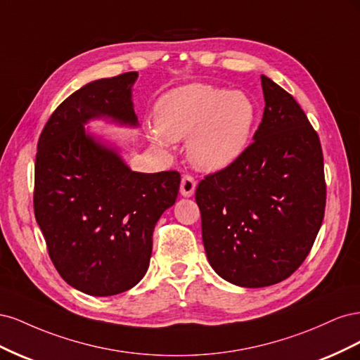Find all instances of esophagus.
I'll list each match as a JSON object with an SVG mask.
<instances>
[{
    "label": "esophagus",
    "instance_id": "esophagus-1",
    "mask_svg": "<svg viewBox=\"0 0 360 360\" xmlns=\"http://www.w3.org/2000/svg\"><path fill=\"white\" fill-rule=\"evenodd\" d=\"M195 188H197V181L193 180L192 176H183L180 183V193L181 197L189 198L195 193Z\"/></svg>",
    "mask_w": 360,
    "mask_h": 360
}]
</instances>
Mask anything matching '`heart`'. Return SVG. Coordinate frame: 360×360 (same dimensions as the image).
<instances>
[{
	"mask_svg": "<svg viewBox=\"0 0 360 360\" xmlns=\"http://www.w3.org/2000/svg\"><path fill=\"white\" fill-rule=\"evenodd\" d=\"M158 124L147 127L155 144L188 141L195 168L217 172L243 155L257 120V105L242 90L191 84L167 93L156 106Z\"/></svg>",
	"mask_w": 360,
	"mask_h": 360,
	"instance_id": "obj_1",
	"label": "heart"
}]
</instances>
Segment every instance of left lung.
<instances>
[{
    "label": "left lung",
    "instance_id": "8db88e82",
    "mask_svg": "<svg viewBox=\"0 0 360 360\" xmlns=\"http://www.w3.org/2000/svg\"><path fill=\"white\" fill-rule=\"evenodd\" d=\"M264 114L243 155L200 181L205 255L222 279L261 288L294 274L324 217L319 135L294 97L261 75Z\"/></svg>",
    "mask_w": 360,
    "mask_h": 360
}]
</instances>
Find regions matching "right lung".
Wrapping results in <instances>:
<instances>
[{
    "label": "right lung",
    "instance_id": "add662e5",
    "mask_svg": "<svg viewBox=\"0 0 360 360\" xmlns=\"http://www.w3.org/2000/svg\"><path fill=\"white\" fill-rule=\"evenodd\" d=\"M138 72L91 81L64 101L37 144L34 214L60 276L106 297L144 278L162 213L174 205L177 171H132L114 141L85 126L94 120L139 127L132 89Z\"/></svg>",
    "mask_w": 360,
    "mask_h": 360
}]
</instances>
